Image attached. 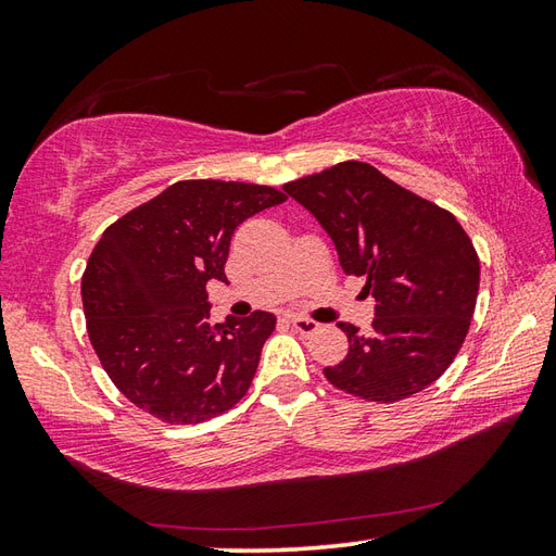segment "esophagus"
<instances>
[{"label": "esophagus", "instance_id": "esophagus-1", "mask_svg": "<svg viewBox=\"0 0 556 556\" xmlns=\"http://www.w3.org/2000/svg\"><path fill=\"white\" fill-rule=\"evenodd\" d=\"M289 325H291L293 332H299V334H303V337L315 334L317 327H320L315 320H308V317H291Z\"/></svg>", "mask_w": 556, "mask_h": 556}]
</instances>
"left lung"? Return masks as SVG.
<instances>
[{
  "instance_id": "obj_1",
  "label": "left lung",
  "mask_w": 556,
  "mask_h": 556,
  "mask_svg": "<svg viewBox=\"0 0 556 556\" xmlns=\"http://www.w3.org/2000/svg\"><path fill=\"white\" fill-rule=\"evenodd\" d=\"M332 236L339 263L375 296L372 332L339 323L346 358L329 384L396 404L440 380L473 320L480 260L452 212L387 179L368 162H339L285 184Z\"/></svg>"
}]
</instances>
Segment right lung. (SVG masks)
<instances>
[{
    "label": "right lung",
    "instance_id": "obj_1",
    "mask_svg": "<svg viewBox=\"0 0 556 556\" xmlns=\"http://www.w3.org/2000/svg\"><path fill=\"white\" fill-rule=\"evenodd\" d=\"M275 186L176 181L110 224L80 279L90 344L114 387L169 425L233 408L257 370L275 315L212 323L207 281H227L233 229L285 203Z\"/></svg>",
    "mask_w": 556,
    "mask_h": 556
}]
</instances>
